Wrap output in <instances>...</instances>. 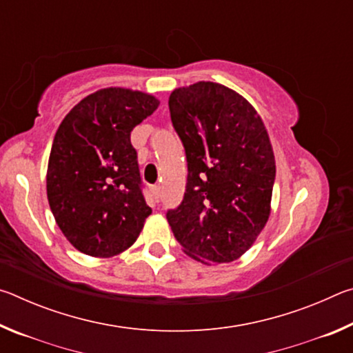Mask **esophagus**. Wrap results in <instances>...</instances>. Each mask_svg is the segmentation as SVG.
Instances as JSON below:
<instances>
[{"label": "esophagus", "mask_w": 353, "mask_h": 353, "mask_svg": "<svg viewBox=\"0 0 353 353\" xmlns=\"http://www.w3.org/2000/svg\"><path fill=\"white\" fill-rule=\"evenodd\" d=\"M152 190V194H154V198H155V201H160V198H162V194H160V187L159 185H154V187L151 188Z\"/></svg>", "instance_id": "obj_1"}]
</instances>
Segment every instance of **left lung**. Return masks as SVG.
Instances as JSON below:
<instances>
[{"label": "left lung", "mask_w": 353, "mask_h": 353, "mask_svg": "<svg viewBox=\"0 0 353 353\" xmlns=\"http://www.w3.org/2000/svg\"><path fill=\"white\" fill-rule=\"evenodd\" d=\"M168 105L188 177L181 205L166 219L191 259L234 261L271 213L276 160L270 135L252 104L216 82L176 88Z\"/></svg>", "instance_id": "obj_1"}]
</instances>
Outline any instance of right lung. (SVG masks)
Here are the masks:
<instances>
[{"label": "right lung", "instance_id": "add662e5", "mask_svg": "<svg viewBox=\"0 0 353 353\" xmlns=\"http://www.w3.org/2000/svg\"><path fill=\"white\" fill-rule=\"evenodd\" d=\"M160 101L121 87L77 103L59 126L46 172L51 212L82 254L109 259L129 249L151 214L130 132Z\"/></svg>", "mask_w": 353, "mask_h": 353}]
</instances>
